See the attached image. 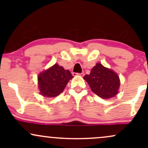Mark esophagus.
Listing matches in <instances>:
<instances>
[{"mask_svg": "<svg viewBox=\"0 0 148 148\" xmlns=\"http://www.w3.org/2000/svg\"><path fill=\"white\" fill-rule=\"evenodd\" d=\"M73 76H76V75H79L81 76H84V73H80V74H76V73H73Z\"/></svg>", "mask_w": 148, "mask_h": 148, "instance_id": "1", "label": "esophagus"}]
</instances>
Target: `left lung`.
I'll return each instance as SVG.
<instances>
[{"mask_svg":"<svg viewBox=\"0 0 148 148\" xmlns=\"http://www.w3.org/2000/svg\"><path fill=\"white\" fill-rule=\"evenodd\" d=\"M84 79L92 91L102 99H110L118 94L120 85L118 75L99 62L91 69L90 74H86Z\"/></svg>","mask_w":148,"mask_h":148,"instance_id":"obj_1","label":"left lung"}]
</instances>
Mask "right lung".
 I'll return each instance as SVG.
<instances>
[{
	"instance_id": "right-lung-1",
	"label": "right lung",
	"mask_w": 148,
	"mask_h": 148,
	"mask_svg": "<svg viewBox=\"0 0 148 148\" xmlns=\"http://www.w3.org/2000/svg\"><path fill=\"white\" fill-rule=\"evenodd\" d=\"M37 78L40 94L47 97H55L64 90L73 76L69 70L55 64L40 73Z\"/></svg>"
}]
</instances>
